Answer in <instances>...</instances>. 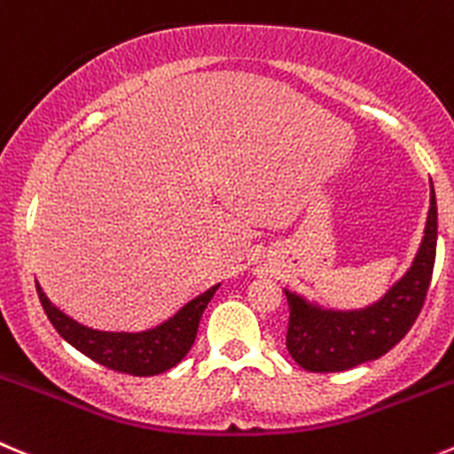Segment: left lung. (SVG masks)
Returning <instances> with one entry per match:
<instances>
[{"mask_svg":"<svg viewBox=\"0 0 454 454\" xmlns=\"http://www.w3.org/2000/svg\"><path fill=\"white\" fill-rule=\"evenodd\" d=\"M433 187V183H430ZM437 254V198L430 192L424 240L410 270L383 299L364 309H325L285 289L289 305L287 349L308 372H340L395 348L424 308Z\"/></svg>","mask_w":454,"mask_h":454,"instance_id":"1","label":"left lung"}]
</instances>
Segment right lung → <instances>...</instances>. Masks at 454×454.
I'll return each instance as SVG.
<instances>
[{
    "mask_svg": "<svg viewBox=\"0 0 454 454\" xmlns=\"http://www.w3.org/2000/svg\"><path fill=\"white\" fill-rule=\"evenodd\" d=\"M35 287L46 317L67 343L80 349L95 364L115 370V372L133 374V377H153V374L171 370L187 356L196 340L202 312L220 285H214L205 294L189 301L178 314H174L162 325L146 332H136V334L133 332H100L82 325L67 317L62 309L55 308L40 285L35 283Z\"/></svg>",
    "mask_w": 454,
    "mask_h": 454,
    "instance_id": "obj_1",
    "label": "right lung"
}]
</instances>
